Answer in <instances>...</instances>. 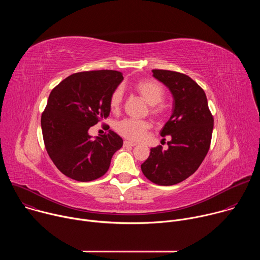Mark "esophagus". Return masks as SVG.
Masks as SVG:
<instances>
[{"label":"esophagus","mask_w":260,"mask_h":260,"mask_svg":"<svg viewBox=\"0 0 260 260\" xmlns=\"http://www.w3.org/2000/svg\"><path fill=\"white\" fill-rule=\"evenodd\" d=\"M136 145H137L136 143L131 142V141H124V142H123V146H124V147H134V146H136Z\"/></svg>","instance_id":"34e87169"}]
</instances>
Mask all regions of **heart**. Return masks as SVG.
I'll use <instances>...</instances> for the list:
<instances>
[{
  "label": "heart",
  "mask_w": 260,
  "mask_h": 260,
  "mask_svg": "<svg viewBox=\"0 0 260 260\" xmlns=\"http://www.w3.org/2000/svg\"><path fill=\"white\" fill-rule=\"evenodd\" d=\"M134 89L138 92L144 101L150 105V113L153 116H159L161 111L157 106L165 98V90L162 86L153 80H140L134 84ZM123 99V91L121 87H116L110 95L109 105L113 112H117L120 108ZM115 131L123 138L131 141L142 140L146 133L150 129L151 124L146 120H135L131 118L122 119L115 123Z\"/></svg>",
  "instance_id": "b5f03b06"
}]
</instances>
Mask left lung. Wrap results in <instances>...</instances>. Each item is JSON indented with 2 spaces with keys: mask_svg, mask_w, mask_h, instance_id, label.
I'll use <instances>...</instances> for the list:
<instances>
[{
  "mask_svg": "<svg viewBox=\"0 0 260 260\" xmlns=\"http://www.w3.org/2000/svg\"><path fill=\"white\" fill-rule=\"evenodd\" d=\"M152 72L153 77L162 82L174 98L173 113L160 131L161 137L170 136L171 141L168 150L160 145L151 148L141 169L151 182L169 186L187 179L205 159L214 118L204 89L189 76L168 70Z\"/></svg>",
  "mask_w": 260,
  "mask_h": 260,
  "instance_id": "8db88e82",
  "label": "left lung"
}]
</instances>
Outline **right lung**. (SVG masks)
Returning a JSON list of instances; mask_svg holds the SVG:
<instances>
[{"label":"right lung","mask_w":260,"mask_h":260,"mask_svg":"<svg viewBox=\"0 0 260 260\" xmlns=\"http://www.w3.org/2000/svg\"><path fill=\"white\" fill-rule=\"evenodd\" d=\"M123 80L118 71L72 74L50 92L41 117L43 140L55 167L67 177L88 182L105 175L122 139L113 131L91 138L88 129L110 114L111 93Z\"/></svg>","instance_id":"1"}]
</instances>
